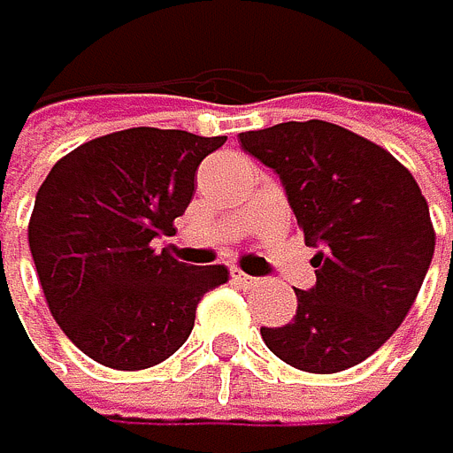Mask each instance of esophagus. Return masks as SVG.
<instances>
[{"mask_svg":"<svg viewBox=\"0 0 453 453\" xmlns=\"http://www.w3.org/2000/svg\"><path fill=\"white\" fill-rule=\"evenodd\" d=\"M232 280H235L238 286H243V289H252V286H257V283H261V280H257V278L246 275V272H241V269H232Z\"/></svg>","mask_w":453,"mask_h":453,"instance_id":"obj_1","label":"esophagus"}]
</instances>
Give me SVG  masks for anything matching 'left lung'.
Instances as JSON below:
<instances>
[{"label":"left lung","instance_id":"1","mask_svg":"<svg viewBox=\"0 0 453 453\" xmlns=\"http://www.w3.org/2000/svg\"><path fill=\"white\" fill-rule=\"evenodd\" d=\"M241 147L280 175L318 246V283L295 292L289 323L261 329L264 343L301 372L351 369L397 332L426 280L434 226L423 192L388 150L329 121L250 130Z\"/></svg>","mask_w":453,"mask_h":453}]
</instances>
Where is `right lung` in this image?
<instances>
[{"mask_svg":"<svg viewBox=\"0 0 453 453\" xmlns=\"http://www.w3.org/2000/svg\"><path fill=\"white\" fill-rule=\"evenodd\" d=\"M226 142L130 127L76 147L36 192L27 243L50 315L84 355L138 372L184 346L198 301L226 266H187L156 238L175 235L198 164Z\"/></svg>","mask_w":453,"mask_h":453,"instance_id":"obj_1","label":"right lung"}]
</instances>
